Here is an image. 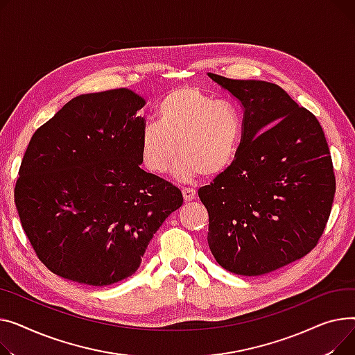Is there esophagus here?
<instances>
[{
    "label": "esophagus",
    "instance_id": "1",
    "mask_svg": "<svg viewBox=\"0 0 355 355\" xmlns=\"http://www.w3.org/2000/svg\"><path fill=\"white\" fill-rule=\"evenodd\" d=\"M182 195H183L184 202H191L196 198V191L193 189V187H183Z\"/></svg>",
    "mask_w": 355,
    "mask_h": 355
}]
</instances>
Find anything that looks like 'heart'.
Wrapping results in <instances>:
<instances>
[{"label":"heart","instance_id":"b5f03b06","mask_svg":"<svg viewBox=\"0 0 355 355\" xmlns=\"http://www.w3.org/2000/svg\"><path fill=\"white\" fill-rule=\"evenodd\" d=\"M156 113L157 123H146L140 133V159L149 172H168L178 152L179 179L216 178L231 168L242 137V117L231 103L187 86L163 96Z\"/></svg>","mask_w":355,"mask_h":355}]
</instances>
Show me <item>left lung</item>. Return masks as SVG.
Masks as SVG:
<instances>
[{"label": "left lung", "mask_w": 355, "mask_h": 355, "mask_svg": "<svg viewBox=\"0 0 355 355\" xmlns=\"http://www.w3.org/2000/svg\"><path fill=\"white\" fill-rule=\"evenodd\" d=\"M243 109L235 162L198 195L209 214L207 243L229 272L263 275L318 243L336 193L317 117L274 83L207 73Z\"/></svg>", "instance_id": "1"}]
</instances>
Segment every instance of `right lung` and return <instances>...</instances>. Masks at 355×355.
<instances>
[{
    "instance_id": "right-lung-1",
    "label": "right lung",
    "mask_w": 355,
    "mask_h": 355,
    "mask_svg": "<svg viewBox=\"0 0 355 355\" xmlns=\"http://www.w3.org/2000/svg\"><path fill=\"white\" fill-rule=\"evenodd\" d=\"M129 89L71 98L31 137L14 198L40 261L55 275L92 286L132 277L179 189L140 169L137 112Z\"/></svg>"
}]
</instances>
